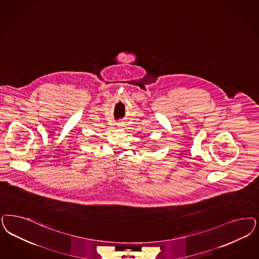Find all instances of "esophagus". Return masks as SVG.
I'll list each match as a JSON object with an SVG mask.
<instances>
[{
	"instance_id": "34e87169",
	"label": "esophagus",
	"mask_w": 259,
	"mask_h": 259,
	"mask_svg": "<svg viewBox=\"0 0 259 259\" xmlns=\"http://www.w3.org/2000/svg\"><path fill=\"white\" fill-rule=\"evenodd\" d=\"M117 126H118L119 128H122V127H123V125L121 124V123H118V124H117Z\"/></svg>"
}]
</instances>
